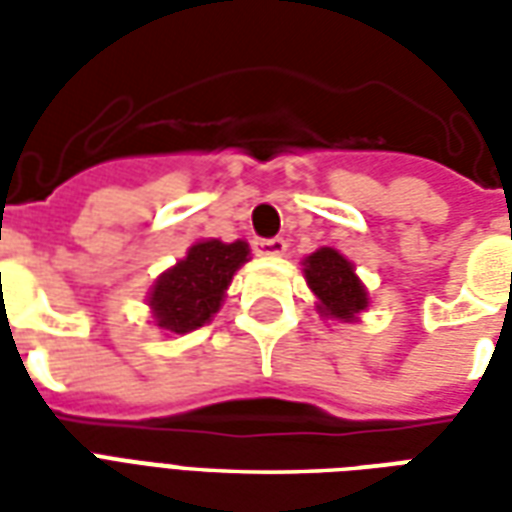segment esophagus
Segmentation results:
<instances>
[{"label": "esophagus", "instance_id": "34e87169", "mask_svg": "<svg viewBox=\"0 0 512 512\" xmlns=\"http://www.w3.org/2000/svg\"><path fill=\"white\" fill-rule=\"evenodd\" d=\"M255 246L257 255H266V257H277V255H285V249H288V241L285 238H255L252 241Z\"/></svg>", "mask_w": 512, "mask_h": 512}]
</instances>
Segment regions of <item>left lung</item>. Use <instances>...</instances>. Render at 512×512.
<instances>
[{"label": "left lung", "mask_w": 512, "mask_h": 512, "mask_svg": "<svg viewBox=\"0 0 512 512\" xmlns=\"http://www.w3.org/2000/svg\"><path fill=\"white\" fill-rule=\"evenodd\" d=\"M304 277L312 293L318 296L326 315L351 321L356 312L367 307L365 285L354 274V266L334 249H318L304 260Z\"/></svg>", "instance_id": "left-lung-1"}]
</instances>
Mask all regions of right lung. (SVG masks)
<instances>
[{
  "mask_svg": "<svg viewBox=\"0 0 512 512\" xmlns=\"http://www.w3.org/2000/svg\"><path fill=\"white\" fill-rule=\"evenodd\" d=\"M249 246L244 241H200L178 266L169 268L150 293V307L161 329L186 334L219 312L224 290L238 268L246 263Z\"/></svg>",
  "mask_w": 512,
  "mask_h": 512,
  "instance_id": "obj_1",
  "label": "right lung"
}]
</instances>
